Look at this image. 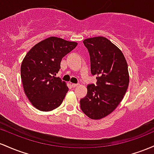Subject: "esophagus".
Returning a JSON list of instances; mask_svg holds the SVG:
<instances>
[{
  "label": "esophagus",
  "mask_w": 154,
  "mask_h": 154,
  "mask_svg": "<svg viewBox=\"0 0 154 154\" xmlns=\"http://www.w3.org/2000/svg\"><path fill=\"white\" fill-rule=\"evenodd\" d=\"M78 86H79V84H72V87H73V88L77 87Z\"/></svg>",
  "instance_id": "34e87169"
}]
</instances>
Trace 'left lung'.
<instances>
[{
  "label": "left lung",
  "mask_w": 154,
  "mask_h": 154,
  "mask_svg": "<svg viewBox=\"0 0 154 154\" xmlns=\"http://www.w3.org/2000/svg\"><path fill=\"white\" fill-rule=\"evenodd\" d=\"M84 44L89 52L91 72L97 76V86H87L81 108L89 118L98 120L110 114L123 100L129 83L128 65L122 51L106 38H86Z\"/></svg>",
  "instance_id": "1"
}]
</instances>
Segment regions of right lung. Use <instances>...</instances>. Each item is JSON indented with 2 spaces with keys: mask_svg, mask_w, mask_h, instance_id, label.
Wrapping results in <instances>:
<instances>
[{
  "mask_svg": "<svg viewBox=\"0 0 154 154\" xmlns=\"http://www.w3.org/2000/svg\"><path fill=\"white\" fill-rule=\"evenodd\" d=\"M77 44L51 36L35 44L24 57L21 65L24 91L38 110L51 111L62 104L68 87L56 75L62 59Z\"/></svg>",
  "mask_w": 154,
  "mask_h": 154,
  "instance_id": "add662e5",
  "label": "right lung"
}]
</instances>
